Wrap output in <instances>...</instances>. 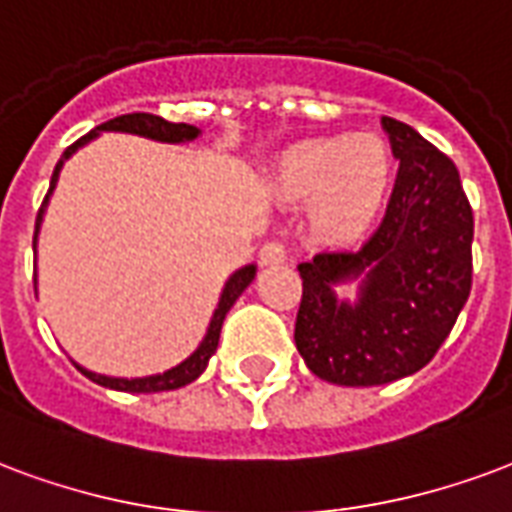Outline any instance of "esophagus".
Returning a JSON list of instances; mask_svg holds the SVG:
<instances>
[{"instance_id": "1", "label": "esophagus", "mask_w": 512, "mask_h": 512, "mask_svg": "<svg viewBox=\"0 0 512 512\" xmlns=\"http://www.w3.org/2000/svg\"><path fill=\"white\" fill-rule=\"evenodd\" d=\"M287 260V246L282 241H266L260 246V263L263 266H276V263H285Z\"/></svg>"}]
</instances>
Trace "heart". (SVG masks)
<instances>
[{"label": "heart", "instance_id": "b5f03b06", "mask_svg": "<svg viewBox=\"0 0 512 512\" xmlns=\"http://www.w3.org/2000/svg\"><path fill=\"white\" fill-rule=\"evenodd\" d=\"M391 170V151L377 135L301 140L276 160L274 192L282 200L314 198V225L328 236H355L380 211Z\"/></svg>", "mask_w": 512, "mask_h": 512}]
</instances>
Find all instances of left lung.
Masks as SVG:
<instances>
[{
    "label": "left lung",
    "instance_id": "left-lung-1",
    "mask_svg": "<svg viewBox=\"0 0 512 512\" xmlns=\"http://www.w3.org/2000/svg\"><path fill=\"white\" fill-rule=\"evenodd\" d=\"M399 176L385 219L355 252L298 266L295 347L320 380L369 388L415 374L437 355L472 290L475 219L448 154L404 121L382 116ZM367 276L358 305L332 287Z\"/></svg>",
    "mask_w": 512,
    "mask_h": 512
}]
</instances>
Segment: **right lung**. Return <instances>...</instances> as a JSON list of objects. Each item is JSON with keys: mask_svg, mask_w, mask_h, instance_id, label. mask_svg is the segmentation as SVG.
I'll list each match as a JSON object with an SVG mask.
<instances>
[{"mask_svg": "<svg viewBox=\"0 0 512 512\" xmlns=\"http://www.w3.org/2000/svg\"><path fill=\"white\" fill-rule=\"evenodd\" d=\"M100 130H113V132H132V135H143V138L151 140H162V143H184V140L198 138V127H192V124H176V121H165L162 116H154V113H124V116H116V119L105 121L100 124L97 130H92L89 135H83L81 140H75L73 146H67L62 154V160L56 162L54 176H51V187H48V195L54 192L56 179H59V170H62L64 160L73 154L78 146H83L86 140H92L94 135ZM48 195H45L43 206L37 211V222H34V230H40V222H43V211L45 203H48ZM34 241H37V233H34ZM32 241V244H34ZM255 279V266H246L241 271L230 276V282L222 290V298H219V306L214 317H211V325H208L206 339L200 342V347L192 355H189L187 361L179 363L176 369H170L165 374H154V377H138V380H121V377H105V374H94L81 369V374H86L89 380H94L97 385H105V388H113V391H130V393H160V391H173V388H181V385H187V382L198 380L203 369L208 366V358L217 352L219 344V331H222V323H225V314L230 312V306L236 304V298L246 290V285Z\"/></svg>", "mask_w": 512, "mask_h": 512, "instance_id": "add662e5", "label": "right lung"}]
</instances>
